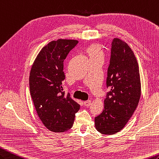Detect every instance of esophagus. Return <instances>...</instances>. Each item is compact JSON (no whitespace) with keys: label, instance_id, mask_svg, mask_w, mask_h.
Listing matches in <instances>:
<instances>
[{"label":"esophagus","instance_id":"esophagus-1","mask_svg":"<svg viewBox=\"0 0 159 159\" xmlns=\"http://www.w3.org/2000/svg\"><path fill=\"white\" fill-rule=\"evenodd\" d=\"M84 105H85L86 107H89V106H90V105H91V101H85L84 103Z\"/></svg>","mask_w":159,"mask_h":159}]
</instances>
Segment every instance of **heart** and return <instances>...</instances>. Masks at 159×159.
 Returning <instances> with one entry per match:
<instances>
[{"mask_svg": "<svg viewBox=\"0 0 159 159\" xmlns=\"http://www.w3.org/2000/svg\"><path fill=\"white\" fill-rule=\"evenodd\" d=\"M86 52L91 60H103L104 52L99 44H92L87 48Z\"/></svg>", "mask_w": 159, "mask_h": 159, "instance_id": "obj_1", "label": "heart"}]
</instances>
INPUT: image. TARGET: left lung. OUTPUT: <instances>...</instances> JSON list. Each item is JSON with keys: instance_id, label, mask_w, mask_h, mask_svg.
I'll return each mask as SVG.
<instances>
[{"instance_id": "obj_1", "label": "left lung", "mask_w": 159, "mask_h": 159, "mask_svg": "<svg viewBox=\"0 0 159 159\" xmlns=\"http://www.w3.org/2000/svg\"><path fill=\"white\" fill-rule=\"evenodd\" d=\"M106 84L109 92L104 100L103 111L95 117L94 124L99 133L113 135L125 127L141 96L139 70L135 56L128 44L118 38L111 42Z\"/></svg>"}]
</instances>
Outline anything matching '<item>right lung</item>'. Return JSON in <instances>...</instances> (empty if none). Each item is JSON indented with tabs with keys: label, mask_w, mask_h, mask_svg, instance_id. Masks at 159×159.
<instances>
[{
	"label": "right lung",
	"mask_w": 159,
	"mask_h": 159,
	"mask_svg": "<svg viewBox=\"0 0 159 159\" xmlns=\"http://www.w3.org/2000/svg\"><path fill=\"white\" fill-rule=\"evenodd\" d=\"M78 43L73 39H58L41 49L29 77L30 93L37 114L51 131L65 132L73 126L80 105L63 91L65 79L63 62Z\"/></svg>",
	"instance_id": "add662e5"
}]
</instances>
